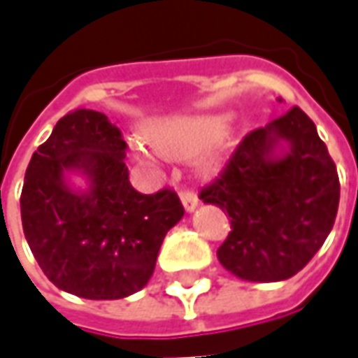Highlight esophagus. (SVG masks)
<instances>
[{"mask_svg": "<svg viewBox=\"0 0 358 358\" xmlns=\"http://www.w3.org/2000/svg\"><path fill=\"white\" fill-rule=\"evenodd\" d=\"M180 201H182L187 213H194L197 209V195L194 192H189V189H182L180 192Z\"/></svg>", "mask_w": 358, "mask_h": 358, "instance_id": "1", "label": "esophagus"}]
</instances>
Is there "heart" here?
<instances>
[{"instance_id": "1", "label": "heart", "mask_w": 358, "mask_h": 358, "mask_svg": "<svg viewBox=\"0 0 358 358\" xmlns=\"http://www.w3.org/2000/svg\"><path fill=\"white\" fill-rule=\"evenodd\" d=\"M226 124V115H178L163 118L145 132V140H130V153L141 163L153 161L157 153L171 159H187L203 153V169L215 171L228 149Z\"/></svg>"}]
</instances>
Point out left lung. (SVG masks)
<instances>
[{"instance_id": "1", "label": "left lung", "mask_w": 358, "mask_h": 358, "mask_svg": "<svg viewBox=\"0 0 358 358\" xmlns=\"http://www.w3.org/2000/svg\"><path fill=\"white\" fill-rule=\"evenodd\" d=\"M199 197L230 217L220 264L248 282H280L295 276L331 232L339 178L315 122L293 107L248 134Z\"/></svg>"}]
</instances>
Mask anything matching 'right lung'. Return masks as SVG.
I'll return each mask as SVG.
<instances>
[{"label":"right lung","mask_w":358,"mask_h":358,"mask_svg":"<svg viewBox=\"0 0 358 358\" xmlns=\"http://www.w3.org/2000/svg\"><path fill=\"white\" fill-rule=\"evenodd\" d=\"M124 157L117 126L78 109L59 120L28 163L22 230L43 274L63 292L95 301L140 292L164 236L184 217L172 189H134ZM73 173L84 187L73 186Z\"/></svg>","instance_id":"1"}]
</instances>
